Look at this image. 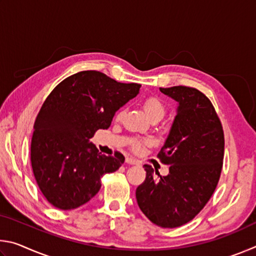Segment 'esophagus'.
<instances>
[{
    "label": "esophagus",
    "mask_w": 256,
    "mask_h": 256,
    "mask_svg": "<svg viewBox=\"0 0 256 256\" xmlns=\"http://www.w3.org/2000/svg\"><path fill=\"white\" fill-rule=\"evenodd\" d=\"M125 162H126L130 164H138V160L132 158V157H128L126 159H125Z\"/></svg>",
    "instance_id": "obj_1"
}]
</instances>
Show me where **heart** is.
<instances>
[{
    "instance_id": "b5f03b06",
    "label": "heart",
    "mask_w": 256,
    "mask_h": 256,
    "mask_svg": "<svg viewBox=\"0 0 256 256\" xmlns=\"http://www.w3.org/2000/svg\"><path fill=\"white\" fill-rule=\"evenodd\" d=\"M144 108L146 114L148 115L149 118H162L164 112H166V108H164V102L160 100L158 97H148L144 99ZM124 110H120L118 112H116V118L120 120L122 116L124 115ZM133 148L136 150H138L141 148V144L140 142L136 141L133 144Z\"/></svg>"
}]
</instances>
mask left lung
Masks as SVG:
<instances>
[{"instance_id":"left-lung-1","label":"left lung","mask_w":256,"mask_h":256,"mask_svg":"<svg viewBox=\"0 0 256 256\" xmlns=\"http://www.w3.org/2000/svg\"><path fill=\"white\" fill-rule=\"evenodd\" d=\"M177 102L170 131L158 157L170 174L156 178L144 164L146 180L138 186V208L162 228L188 222L210 200L222 174L224 138L211 102L198 89L177 86L159 88Z\"/></svg>"}]
</instances>
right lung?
Wrapping results in <instances>:
<instances>
[{"label":"right lung","instance_id":"obj_1","mask_svg":"<svg viewBox=\"0 0 256 256\" xmlns=\"http://www.w3.org/2000/svg\"><path fill=\"white\" fill-rule=\"evenodd\" d=\"M98 71H81L55 86L34 124L32 159L34 178L50 204L80 206L96 196L102 177L118 170L124 156H105L89 140L107 130L115 112L140 92Z\"/></svg>","mask_w":256,"mask_h":256}]
</instances>
